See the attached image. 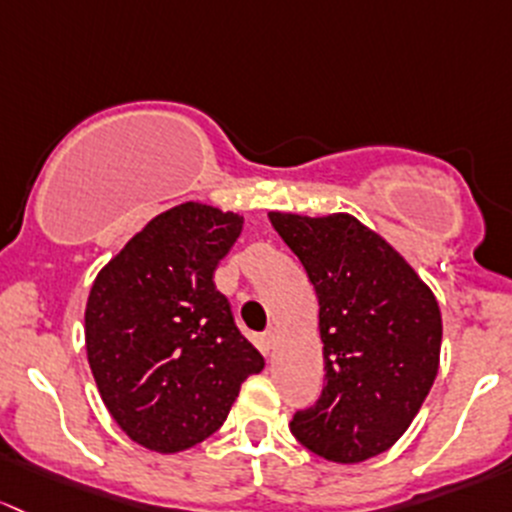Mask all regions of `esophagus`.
Segmentation results:
<instances>
[{"label":"esophagus","instance_id":"obj_1","mask_svg":"<svg viewBox=\"0 0 512 512\" xmlns=\"http://www.w3.org/2000/svg\"><path fill=\"white\" fill-rule=\"evenodd\" d=\"M263 350H273V347H276V342H278V333H276V328H268L266 333H263Z\"/></svg>","mask_w":512,"mask_h":512}]
</instances>
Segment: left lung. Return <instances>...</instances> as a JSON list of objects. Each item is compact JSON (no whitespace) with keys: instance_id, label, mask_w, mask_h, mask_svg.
I'll return each instance as SVG.
<instances>
[{"instance_id":"left-lung-1","label":"left lung","mask_w":512,"mask_h":512,"mask_svg":"<svg viewBox=\"0 0 512 512\" xmlns=\"http://www.w3.org/2000/svg\"><path fill=\"white\" fill-rule=\"evenodd\" d=\"M320 305L325 387L295 412L308 451L360 463L387 451L424 404L441 352L434 293L387 241L350 214H268Z\"/></svg>"}]
</instances>
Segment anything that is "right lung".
<instances>
[{
    "label": "right lung",
    "mask_w": 512,
    "mask_h": 512,
    "mask_svg": "<svg viewBox=\"0 0 512 512\" xmlns=\"http://www.w3.org/2000/svg\"><path fill=\"white\" fill-rule=\"evenodd\" d=\"M244 217L184 202L157 214L98 273L86 305L88 365L120 429L177 453L212 436L241 382L263 370L214 271Z\"/></svg>",
    "instance_id": "1"
}]
</instances>
